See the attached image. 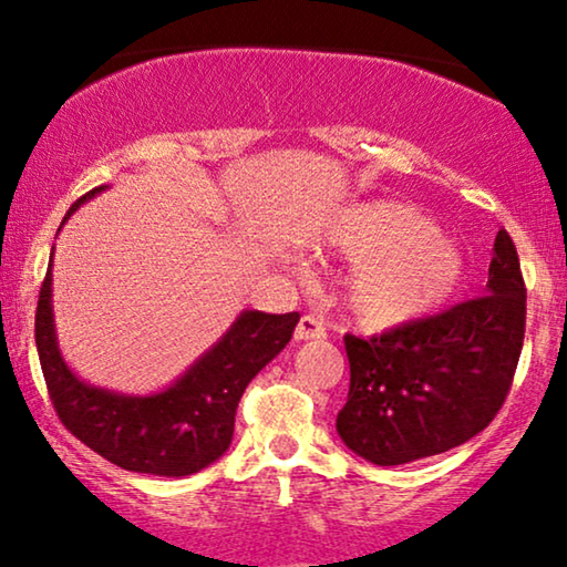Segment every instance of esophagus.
Segmentation results:
<instances>
[{
  "instance_id": "obj_1",
  "label": "esophagus",
  "mask_w": 567,
  "mask_h": 567,
  "mask_svg": "<svg viewBox=\"0 0 567 567\" xmlns=\"http://www.w3.org/2000/svg\"><path fill=\"white\" fill-rule=\"evenodd\" d=\"M293 338H297V340H322V338H327V330L317 317L303 315L299 319L297 330H293Z\"/></svg>"
}]
</instances>
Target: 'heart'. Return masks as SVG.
Wrapping results in <instances>:
<instances>
[{
    "instance_id": "b5f03b06",
    "label": "heart",
    "mask_w": 567,
    "mask_h": 567,
    "mask_svg": "<svg viewBox=\"0 0 567 567\" xmlns=\"http://www.w3.org/2000/svg\"><path fill=\"white\" fill-rule=\"evenodd\" d=\"M311 248L350 260L342 303L365 330H396L432 315L465 278L455 245L420 212L393 202L344 209L315 235Z\"/></svg>"
}]
</instances>
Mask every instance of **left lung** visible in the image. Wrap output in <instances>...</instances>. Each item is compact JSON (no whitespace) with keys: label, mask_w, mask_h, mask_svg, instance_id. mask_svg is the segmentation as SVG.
Returning a JSON list of instances; mask_svg holds the SVG:
<instances>
[{"label":"left lung","mask_w":567,"mask_h":567,"mask_svg":"<svg viewBox=\"0 0 567 567\" xmlns=\"http://www.w3.org/2000/svg\"><path fill=\"white\" fill-rule=\"evenodd\" d=\"M524 319L519 256L498 229L483 297L371 340L344 334L350 391L340 440L368 463L404 465L475 437L512 389Z\"/></svg>","instance_id":"left-lung-1"}]
</instances>
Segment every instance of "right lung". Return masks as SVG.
I'll return each instance as SVG.
<instances>
[{
  "label": "right lung",
  "mask_w": 567,
  "mask_h": 567,
  "mask_svg": "<svg viewBox=\"0 0 567 567\" xmlns=\"http://www.w3.org/2000/svg\"><path fill=\"white\" fill-rule=\"evenodd\" d=\"M106 186L71 204L69 215ZM299 311L245 309L168 389L133 396L81 381L65 365L53 324V252L35 311V344L53 409L65 430L106 461L133 473H199L227 453L243 391L291 340Z\"/></svg>",
  "instance_id": "right-lung-1"
}]
</instances>
